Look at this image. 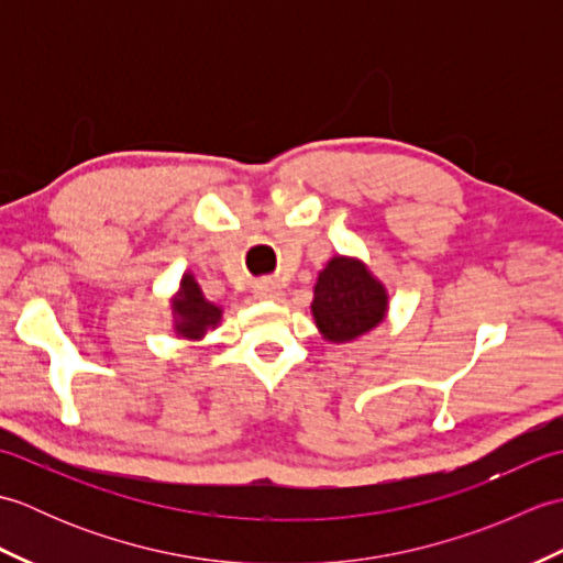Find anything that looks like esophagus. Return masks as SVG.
I'll use <instances>...</instances> for the list:
<instances>
[{
  "mask_svg": "<svg viewBox=\"0 0 563 563\" xmlns=\"http://www.w3.org/2000/svg\"><path fill=\"white\" fill-rule=\"evenodd\" d=\"M254 295L258 297V300H280V285L273 283V280H261L256 288H254Z\"/></svg>",
  "mask_w": 563,
  "mask_h": 563,
  "instance_id": "esophagus-1",
  "label": "esophagus"
}]
</instances>
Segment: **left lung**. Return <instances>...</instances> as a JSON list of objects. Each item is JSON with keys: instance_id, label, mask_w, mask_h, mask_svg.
<instances>
[{"instance_id": "8db88e82", "label": "left lung", "mask_w": 563, "mask_h": 563, "mask_svg": "<svg viewBox=\"0 0 563 563\" xmlns=\"http://www.w3.org/2000/svg\"><path fill=\"white\" fill-rule=\"evenodd\" d=\"M389 309L387 288L361 258L336 254L317 275L312 317L321 339L349 343L382 324Z\"/></svg>"}]
</instances>
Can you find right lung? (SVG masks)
<instances>
[{"label": "right lung", "instance_id": "1", "mask_svg": "<svg viewBox=\"0 0 563 563\" xmlns=\"http://www.w3.org/2000/svg\"><path fill=\"white\" fill-rule=\"evenodd\" d=\"M174 314V333L186 341H202L206 333L218 329L222 321V307L206 300L194 273H184L178 290L172 297Z\"/></svg>", "mask_w": 563, "mask_h": 563}]
</instances>
